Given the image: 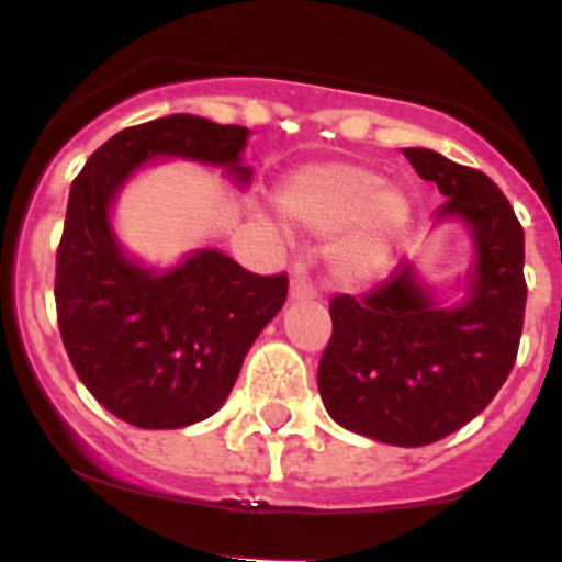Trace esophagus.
Returning <instances> with one entry per match:
<instances>
[{"label":"esophagus","instance_id":"obj_1","mask_svg":"<svg viewBox=\"0 0 562 562\" xmlns=\"http://www.w3.org/2000/svg\"><path fill=\"white\" fill-rule=\"evenodd\" d=\"M317 292L312 290V284H306L304 278H295L290 284V301H312Z\"/></svg>","mask_w":562,"mask_h":562}]
</instances>
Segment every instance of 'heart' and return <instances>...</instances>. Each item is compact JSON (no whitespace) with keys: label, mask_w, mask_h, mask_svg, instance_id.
Returning a JSON list of instances; mask_svg holds the SVG:
<instances>
[{"label":"heart","mask_w":562,"mask_h":562,"mask_svg":"<svg viewBox=\"0 0 562 562\" xmlns=\"http://www.w3.org/2000/svg\"><path fill=\"white\" fill-rule=\"evenodd\" d=\"M281 207L306 231L331 236L329 270L337 281L355 286L389 272L411 222L408 193L355 162H321L295 171L281 191Z\"/></svg>","instance_id":"b5f03b06"}]
</instances>
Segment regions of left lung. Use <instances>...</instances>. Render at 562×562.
Returning a JSON list of instances; mask_svg holds the SVG:
<instances>
[{"label": "left lung", "mask_w": 562, "mask_h": 562, "mask_svg": "<svg viewBox=\"0 0 562 562\" xmlns=\"http://www.w3.org/2000/svg\"><path fill=\"white\" fill-rule=\"evenodd\" d=\"M402 154L445 196L434 227H464L473 258L448 290L402 258L369 295L331 297L317 391L340 428L422 448L475 419L513 371L526 310L524 227L486 173L430 148Z\"/></svg>", "instance_id": "8db88e82"}]
</instances>
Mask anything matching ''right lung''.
<instances>
[{
	"mask_svg": "<svg viewBox=\"0 0 562 562\" xmlns=\"http://www.w3.org/2000/svg\"><path fill=\"white\" fill-rule=\"evenodd\" d=\"M250 128L200 114H168L123 128L87 160L69 188L56 258L64 349L89 394L134 428L177 430L225 405L247 351L286 301V276H252L200 247L151 267L123 247L114 202L143 166L188 160L247 188Z\"/></svg>",
	"mask_w": 562,
	"mask_h": 562,
	"instance_id": "right-lung-1",
	"label": "right lung"
}]
</instances>
